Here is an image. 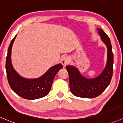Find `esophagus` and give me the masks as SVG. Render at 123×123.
I'll return each mask as SVG.
<instances>
[{
    "label": "esophagus",
    "mask_w": 123,
    "mask_h": 123,
    "mask_svg": "<svg viewBox=\"0 0 123 123\" xmlns=\"http://www.w3.org/2000/svg\"><path fill=\"white\" fill-rule=\"evenodd\" d=\"M70 58L67 56H64L62 58H61V63L63 65H66L67 64H68L70 62Z\"/></svg>",
    "instance_id": "obj_1"
}]
</instances>
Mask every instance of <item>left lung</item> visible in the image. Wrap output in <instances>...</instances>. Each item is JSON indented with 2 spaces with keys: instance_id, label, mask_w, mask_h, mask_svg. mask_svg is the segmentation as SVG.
<instances>
[{
  "instance_id": "1",
  "label": "left lung",
  "mask_w": 123,
  "mask_h": 123,
  "mask_svg": "<svg viewBox=\"0 0 123 123\" xmlns=\"http://www.w3.org/2000/svg\"><path fill=\"white\" fill-rule=\"evenodd\" d=\"M97 29L108 50L106 65L102 73L95 78L88 79L82 76L74 66H66L69 75L70 91L73 94L79 97L91 98L98 96L106 89L112 77L114 55L110 39L103 30L99 28Z\"/></svg>"
}]
</instances>
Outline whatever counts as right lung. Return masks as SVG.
Masks as SVG:
<instances>
[{
  "label": "right lung",
  "mask_w": 123,
  "mask_h": 123,
  "mask_svg": "<svg viewBox=\"0 0 123 123\" xmlns=\"http://www.w3.org/2000/svg\"><path fill=\"white\" fill-rule=\"evenodd\" d=\"M12 40L8 49L6 60V71L8 83L13 91L18 96L27 100H35L47 96L51 89L53 79L59 70L61 64L50 68L46 73L37 79H26L17 73L11 62V49L15 37Z\"/></svg>",
  "instance_id": "right-lung-1"
}]
</instances>
